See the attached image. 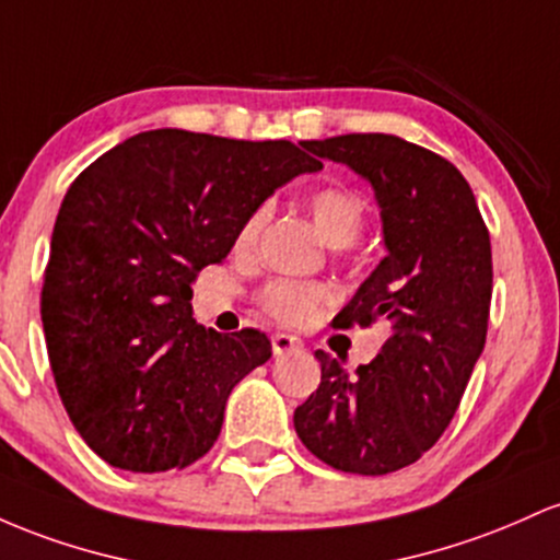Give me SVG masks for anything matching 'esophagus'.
Returning <instances> with one entry per match:
<instances>
[{
    "label": "esophagus",
    "instance_id": "esophagus-1",
    "mask_svg": "<svg viewBox=\"0 0 560 560\" xmlns=\"http://www.w3.org/2000/svg\"><path fill=\"white\" fill-rule=\"evenodd\" d=\"M299 347H301V341H299L296 336H288V332H275V336H272V351H275V357L285 354V351L299 349Z\"/></svg>",
    "mask_w": 560,
    "mask_h": 560
}]
</instances>
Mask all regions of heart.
<instances>
[{
    "label": "heart",
    "instance_id": "1",
    "mask_svg": "<svg viewBox=\"0 0 560 560\" xmlns=\"http://www.w3.org/2000/svg\"><path fill=\"white\" fill-rule=\"evenodd\" d=\"M314 224L325 235L330 246L347 250L364 230V217H368V203L360 192L349 187H319L306 198ZM269 209L256 206L254 211L243 219L235 235V250L241 256L254 254L259 243L264 224H267ZM336 299V291L328 282H299V280H272L256 291V304L264 314L278 319L288 328H306L317 323L325 306Z\"/></svg>",
    "mask_w": 560,
    "mask_h": 560
}]
</instances>
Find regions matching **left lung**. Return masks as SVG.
<instances>
[{"label":"left lung","mask_w":560,"mask_h":560,"mask_svg":"<svg viewBox=\"0 0 560 560\" xmlns=\"http://www.w3.org/2000/svg\"><path fill=\"white\" fill-rule=\"evenodd\" d=\"M373 185L388 254L332 328H386L354 373L317 351L323 378L293 412L304 447L343 474L412 466L460 407L487 341L492 243L474 190L442 155L394 135L306 142Z\"/></svg>","instance_id":"1"}]
</instances>
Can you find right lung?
<instances>
[{"label":"right lung","instance_id":"add662e5","mask_svg":"<svg viewBox=\"0 0 560 560\" xmlns=\"http://www.w3.org/2000/svg\"><path fill=\"white\" fill-rule=\"evenodd\" d=\"M323 163L299 144L182 129L129 137L68 187L42 323L68 416L110 466L182 470L222 431L232 388L272 357L261 330H206L192 282L261 200Z\"/></svg>","mask_w":560,"mask_h":560}]
</instances>
